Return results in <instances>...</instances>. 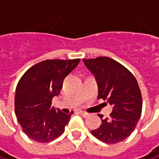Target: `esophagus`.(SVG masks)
<instances>
[{
    "label": "esophagus",
    "mask_w": 159,
    "mask_h": 159,
    "mask_svg": "<svg viewBox=\"0 0 159 159\" xmlns=\"http://www.w3.org/2000/svg\"><path fill=\"white\" fill-rule=\"evenodd\" d=\"M79 114L80 115H82L83 117H86V116H88V113H87V112H85V111H80Z\"/></svg>",
    "instance_id": "esophagus-1"
}]
</instances>
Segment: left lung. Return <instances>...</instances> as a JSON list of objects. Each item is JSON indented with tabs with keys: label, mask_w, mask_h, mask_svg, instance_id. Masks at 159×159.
<instances>
[{
	"label": "left lung",
	"mask_w": 159,
	"mask_h": 159,
	"mask_svg": "<svg viewBox=\"0 0 159 159\" xmlns=\"http://www.w3.org/2000/svg\"><path fill=\"white\" fill-rule=\"evenodd\" d=\"M83 61L98 83V98L113 106L110 118L98 114L101 124L91 133L103 143L121 142L134 132L142 113L143 100L137 80L127 68L109 57Z\"/></svg>",
	"instance_id": "left-lung-1"
}]
</instances>
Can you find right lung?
<instances>
[{"instance_id": "obj_1", "label": "right lung", "mask_w": 159, "mask_h": 159, "mask_svg": "<svg viewBox=\"0 0 159 159\" xmlns=\"http://www.w3.org/2000/svg\"><path fill=\"white\" fill-rule=\"evenodd\" d=\"M80 59L46 60L29 68L19 80L15 111L23 131L32 140L48 143L64 132L71 115L51 107L52 98L62 88L64 78Z\"/></svg>"}]
</instances>
